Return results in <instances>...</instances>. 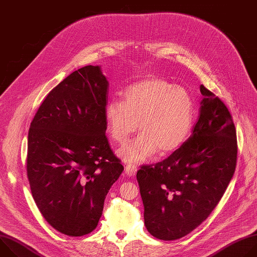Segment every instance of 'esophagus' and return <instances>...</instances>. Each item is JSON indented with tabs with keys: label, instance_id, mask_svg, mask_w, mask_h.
I'll return each instance as SVG.
<instances>
[{
	"label": "esophagus",
	"instance_id": "obj_1",
	"mask_svg": "<svg viewBox=\"0 0 257 257\" xmlns=\"http://www.w3.org/2000/svg\"><path fill=\"white\" fill-rule=\"evenodd\" d=\"M125 172L129 177H133L135 176L136 172H137V167L135 165H127L125 168Z\"/></svg>",
	"mask_w": 257,
	"mask_h": 257
}]
</instances>
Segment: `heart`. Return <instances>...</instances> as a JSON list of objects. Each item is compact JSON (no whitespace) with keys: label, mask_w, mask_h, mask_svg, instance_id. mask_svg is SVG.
Instances as JSON below:
<instances>
[{"label":"heart","mask_w":257,"mask_h":257,"mask_svg":"<svg viewBox=\"0 0 257 257\" xmlns=\"http://www.w3.org/2000/svg\"><path fill=\"white\" fill-rule=\"evenodd\" d=\"M122 96L123 101L106 103L104 117L109 135L119 143H125L139 124L141 135L118 153L125 162H144L157 151L168 155L188 137L195 102L186 88L154 76L130 85Z\"/></svg>","instance_id":"b5f03b06"}]
</instances>
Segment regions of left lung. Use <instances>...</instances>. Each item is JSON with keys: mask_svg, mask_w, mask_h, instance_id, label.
Masks as SVG:
<instances>
[{"mask_svg": "<svg viewBox=\"0 0 257 257\" xmlns=\"http://www.w3.org/2000/svg\"><path fill=\"white\" fill-rule=\"evenodd\" d=\"M198 121L192 134L168 159L142 166L137 182L144 224L156 238L188 235L223 197L237 161L236 129L226 104L200 85Z\"/></svg>", "mask_w": 257, "mask_h": 257, "instance_id": "obj_1", "label": "left lung"}]
</instances>
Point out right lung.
<instances>
[{
	"instance_id": "obj_1",
	"label": "right lung",
	"mask_w": 257,
	"mask_h": 257,
	"mask_svg": "<svg viewBox=\"0 0 257 257\" xmlns=\"http://www.w3.org/2000/svg\"><path fill=\"white\" fill-rule=\"evenodd\" d=\"M108 82L85 66L45 98L28 132L27 177L46 221L70 237L92 232L124 167L105 136Z\"/></svg>"
}]
</instances>
